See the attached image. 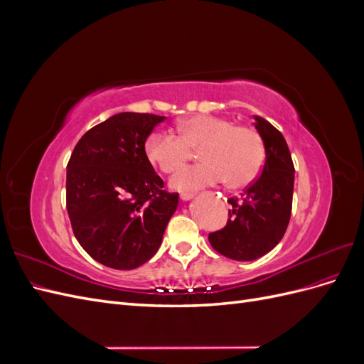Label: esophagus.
<instances>
[{"label":"esophagus","mask_w":364,"mask_h":364,"mask_svg":"<svg viewBox=\"0 0 364 364\" xmlns=\"http://www.w3.org/2000/svg\"><path fill=\"white\" fill-rule=\"evenodd\" d=\"M193 197H194L193 193H182V194H181V200H182V202H188V200L193 199Z\"/></svg>","instance_id":"esophagus-1"}]
</instances>
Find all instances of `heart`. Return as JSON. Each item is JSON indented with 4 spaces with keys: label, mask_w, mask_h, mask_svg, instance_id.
Instances as JSON below:
<instances>
[{
    "label": "heart",
    "mask_w": 364,
    "mask_h": 364,
    "mask_svg": "<svg viewBox=\"0 0 364 364\" xmlns=\"http://www.w3.org/2000/svg\"><path fill=\"white\" fill-rule=\"evenodd\" d=\"M179 136L165 130L151 132L146 141V156L162 173L179 170L199 149L202 162L176 173L170 186L178 191H197L228 181L230 188H245L259 176L266 150L255 130L235 126L222 117L199 114L182 119Z\"/></svg>",
    "instance_id": "1"
}]
</instances>
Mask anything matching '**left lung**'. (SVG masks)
Masks as SVG:
<instances>
[{
	"mask_svg": "<svg viewBox=\"0 0 364 364\" xmlns=\"http://www.w3.org/2000/svg\"><path fill=\"white\" fill-rule=\"evenodd\" d=\"M266 150L259 178L240 197L229 199L228 223L208 237L211 246L235 261H253L277 246L290 222L294 167L287 142L269 121L255 115Z\"/></svg>",
	"mask_w": 364,
	"mask_h": 364,
	"instance_id": "left-lung-1",
	"label": "left lung"
}]
</instances>
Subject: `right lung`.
<instances>
[{
	"instance_id": "1",
	"label": "right lung",
	"mask_w": 364,
	"mask_h": 364,
	"mask_svg": "<svg viewBox=\"0 0 364 364\" xmlns=\"http://www.w3.org/2000/svg\"><path fill=\"white\" fill-rule=\"evenodd\" d=\"M165 117L121 112L77 142L67 167L73 232L103 266L132 270L158 252L179 194H170L146 156V139Z\"/></svg>"
}]
</instances>
